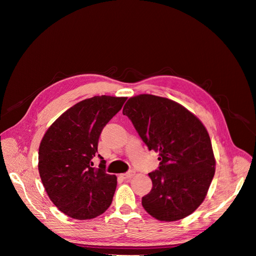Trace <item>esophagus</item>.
I'll return each instance as SVG.
<instances>
[{
  "mask_svg": "<svg viewBox=\"0 0 256 256\" xmlns=\"http://www.w3.org/2000/svg\"><path fill=\"white\" fill-rule=\"evenodd\" d=\"M134 174H136L134 170H130V171H128L127 173L122 174V178H125V180H128V178H131Z\"/></svg>",
  "mask_w": 256,
  "mask_h": 256,
  "instance_id": "obj_1",
  "label": "esophagus"
}]
</instances>
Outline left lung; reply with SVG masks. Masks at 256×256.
<instances>
[{
    "mask_svg": "<svg viewBox=\"0 0 256 256\" xmlns=\"http://www.w3.org/2000/svg\"><path fill=\"white\" fill-rule=\"evenodd\" d=\"M122 114L132 122L159 166L148 175L152 188L142 198L145 210L160 221H176L202 204L214 175L210 138L200 120L168 98L131 97Z\"/></svg>",
    "mask_w": 256,
    "mask_h": 256,
    "instance_id": "obj_1",
    "label": "left lung"
}]
</instances>
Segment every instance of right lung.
Segmentation results:
<instances>
[{
	"mask_svg": "<svg viewBox=\"0 0 256 256\" xmlns=\"http://www.w3.org/2000/svg\"><path fill=\"white\" fill-rule=\"evenodd\" d=\"M125 97L95 96L82 100L54 122L38 152V170L50 200L74 219H92L112 203L116 176L106 172V161L94 168L99 136Z\"/></svg>",
	"mask_w": 256,
	"mask_h": 256,
	"instance_id": "1",
	"label": "right lung"
}]
</instances>
